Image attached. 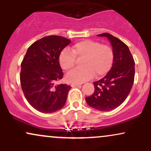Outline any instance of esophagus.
<instances>
[{
  "instance_id": "34e87169",
  "label": "esophagus",
  "mask_w": 151,
  "mask_h": 151,
  "mask_svg": "<svg viewBox=\"0 0 151 151\" xmlns=\"http://www.w3.org/2000/svg\"><path fill=\"white\" fill-rule=\"evenodd\" d=\"M81 84H82V83H79V82H74V83H72V84H71V86H80Z\"/></svg>"
}]
</instances>
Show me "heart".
<instances>
[{
  "instance_id": "heart-1",
  "label": "heart",
  "mask_w": 151,
  "mask_h": 151,
  "mask_svg": "<svg viewBox=\"0 0 151 151\" xmlns=\"http://www.w3.org/2000/svg\"><path fill=\"white\" fill-rule=\"evenodd\" d=\"M81 60L83 67L71 71L67 75L70 82H82L92 78L95 73L97 77L105 75L111 68L114 62L113 49L98 41L84 40L74 45L72 50L68 48L60 53L59 62L65 71L73 69L77 60Z\"/></svg>"
}]
</instances>
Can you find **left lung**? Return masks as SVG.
Wrapping results in <instances>:
<instances>
[{
  "mask_svg": "<svg viewBox=\"0 0 151 151\" xmlns=\"http://www.w3.org/2000/svg\"><path fill=\"white\" fill-rule=\"evenodd\" d=\"M97 35L106 37L111 43L114 62L106 75L93 82L94 91L85 100L92 108L108 111L117 108L129 96L134 81L135 62L125 43L107 32Z\"/></svg>",
  "mask_w": 151,
  "mask_h": 151,
  "instance_id": "1",
  "label": "left lung"
}]
</instances>
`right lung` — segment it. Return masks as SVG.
<instances>
[{
  "label": "right lung",
  "instance_id": "1",
  "mask_svg": "<svg viewBox=\"0 0 151 151\" xmlns=\"http://www.w3.org/2000/svg\"><path fill=\"white\" fill-rule=\"evenodd\" d=\"M71 41L58 35L32 43L21 62L20 84L29 104L42 113H53L65 104L71 86L56 84L64 73L59 62L61 52Z\"/></svg>",
  "mask_w": 151,
  "mask_h": 151
}]
</instances>
